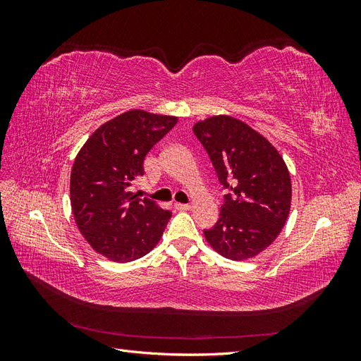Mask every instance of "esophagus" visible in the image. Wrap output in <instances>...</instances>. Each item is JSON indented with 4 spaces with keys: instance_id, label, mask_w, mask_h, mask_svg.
I'll return each mask as SVG.
<instances>
[{
    "instance_id": "34e87169",
    "label": "esophagus",
    "mask_w": 361,
    "mask_h": 361,
    "mask_svg": "<svg viewBox=\"0 0 361 361\" xmlns=\"http://www.w3.org/2000/svg\"><path fill=\"white\" fill-rule=\"evenodd\" d=\"M174 206H176V209H179V211H190L191 209V204H185V203H176Z\"/></svg>"
}]
</instances>
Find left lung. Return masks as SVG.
<instances>
[{"label": "left lung", "instance_id": "left-lung-1", "mask_svg": "<svg viewBox=\"0 0 361 361\" xmlns=\"http://www.w3.org/2000/svg\"><path fill=\"white\" fill-rule=\"evenodd\" d=\"M226 195L220 220L204 231L206 243L231 260H248L268 248L286 224L292 183L285 159L256 129L227 114L194 123Z\"/></svg>", "mask_w": 361, "mask_h": 361}]
</instances>
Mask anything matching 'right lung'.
Wrapping results in <instances>:
<instances>
[{"label":"right lung","instance_id":"add662e5","mask_svg":"<svg viewBox=\"0 0 361 361\" xmlns=\"http://www.w3.org/2000/svg\"><path fill=\"white\" fill-rule=\"evenodd\" d=\"M178 123L176 116L130 110L97 128L71 171V206L87 243L113 262L146 256L161 241L171 212L130 187L145 174V158Z\"/></svg>","mask_w":361,"mask_h":361}]
</instances>
